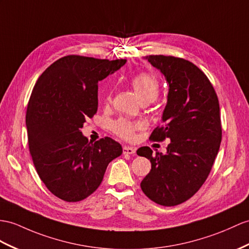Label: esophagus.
<instances>
[{
    "label": "esophagus",
    "mask_w": 249,
    "mask_h": 249,
    "mask_svg": "<svg viewBox=\"0 0 249 249\" xmlns=\"http://www.w3.org/2000/svg\"><path fill=\"white\" fill-rule=\"evenodd\" d=\"M123 151H124V154H134L136 149L133 147H128V145H124Z\"/></svg>",
    "instance_id": "34e87169"
}]
</instances>
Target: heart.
Masks as SVG:
<instances>
[{
  "mask_svg": "<svg viewBox=\"0 0 249 249\" xmlns=\"http://www.w3.org/2000/svg\"><path fill=\"white\" fill-rule=\"evenodd\" d=\"M131 86L141 102H152L160 92V83L156 77L149 72H139L131 79ZM110 97H107V100ZM138 125L126 119H118L112 124L113 131L124 139H132Z\"/></svg>",
  "mask_w": 249,
  "mask_h": 249,
  "instance_id": "b5f03b06",
  "label": "heart"
}]
</instances>
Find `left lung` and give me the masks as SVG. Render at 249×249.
I'll return each mask as SVG.
<instances>
[{"instance_id":"1","label":"left lung","mask_w":249,"mask_h":249,"mask_svg":"<svg viewBox=\"0 0 249 249\" xmlns=\"http://www.w3.org/2000/svg\"><path fill=\"white\" fill-rule=\"evenodd\" d=\"M145 59L165 76L169 86L163 124L150 139L170 143L162 154L149 147L137 155L151 161V171L142 190L151 201L162 206L186 202L198 191L208 178L222 141L219 99L209 79L188 60L162 54Z\"/></svg>"}]
</instances>
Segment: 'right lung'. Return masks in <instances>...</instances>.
I'll return each mask as SVG.
<instances>
[{
	"instance_id": "right-lung-1",
	"label": "right lung",
	"mask_w": 249,
	"mask_h": 249,
	"mask_svg": "<svg viewBox=\"0 0 249 249\" xmlns=\"http://www.w3.org/2000/svg\"><path fill=\"white\" fill-rule=\"evenodd\" d=\"M125 62L71 54L48 66L35 84L26 112L29 152L47 189L65 202L92 195L108 163L123 153L114 139L89 142L80 129L98 108V82Z\"/></svg>"
}]
</instances>
